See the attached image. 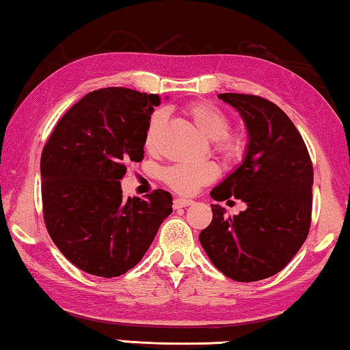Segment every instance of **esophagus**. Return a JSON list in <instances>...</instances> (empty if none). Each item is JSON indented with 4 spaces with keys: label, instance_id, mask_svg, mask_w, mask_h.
<instances>
[{
    "label": "esophagus",
    "instance_id": "1",
    "mask_svg": "<svg viewBox=\"0 0 350 350\" xmlns=\"http://www.w3.org/2000/svg\"><path fill=\"white\" fill-rule=\"evenodd\" d=\"M192 204H194V200L183 199V197H176L174 200V208H183V206H189Z\"/></svg>",
    "mask_w": 350,
    "mask_h": 350
}]
</instances>
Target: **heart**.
Wrapping results in <instances>:
<instances>
[{"instance_id": "obj_1", "label": "heart", "mask_w": 350, "mask_h": 350, "mask_svg": "<svg viewBox=\"0 0 350 350\" xmlns=\"http://www.w3.org/2000/svg\"><path fill=\"white\" fill-rule=\"evenodd\" d=\"M192 124L199 133L213 142L215 151L224 163H238L245 156V140L240 134L230 133V118L221 109L208 103H194L186 109ZM165 128V113L158 110L150 116L145 131V146L158 151ZM217 176V169L211 163L174 164L163 172L167 186L180 194H194L202 186L211 183Z\"/></svg>"}]
</instances>
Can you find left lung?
Returning a JSON list of instances; mask_svg holds the SVG:
<instances>
[{"mask_svg":"<svg viewBox=\"0 0 350 350\" xmlns=\"http://www.w3.org/2000/svg\"><path fill=\"white\" fill-rule=\"evenodd\" d=\"M247 129L241 165L211 191L217 202L230 197L247 205L226 217L211 205L213 219L199 240L217 270L238 282L281 271L305 243L312 211V163L300 133L276 104L254 94L222 93Z\"/></svg>","mask_w":350,"mask_h":350,"instance_id":"obj_1","label":"left lung"}]
</instances>
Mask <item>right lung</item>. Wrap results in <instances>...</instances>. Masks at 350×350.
Here are the masks:
<instances>
[{"label": "right lung", "mask_w": 350, "mask_h": 350, "mask_svg": "<svg viewBox=\"0 0 350 350\" xmlns=\"http://www.w3.org/2000/svg\"><path fill=\"white\" fill-rule=\"evenodd\" d=\"M158 94L129 88L91 91L55 126L40 156L47 232L80 270L115 278L134 268L172 213V196L154 189L124 200L126 164L144 159L145 131Z\"/></svg>", "instance_id": "obj_1"}]
</instances>
